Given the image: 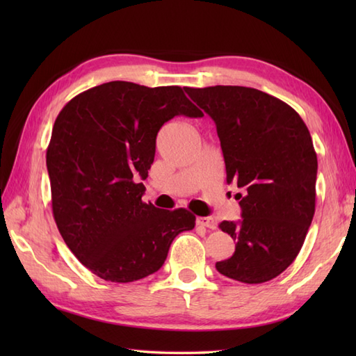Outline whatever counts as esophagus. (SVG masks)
<instances>
[{
  "label": "esophagus",
  "instance_id": "1",
  "mask_svg": "<svg viewBox=\"0 0 356 356\" xmlns=\"http://www.w3.org/2000/svg\"><path fill=\"white\" fill-rule=\"evenodd\" d=\"M197 225L205 226L208 229H216V222L211 217H197Z\"/></svg>",
  "mask_w": 356,
  "mask_h": 356
}]
</instances>
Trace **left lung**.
<instances>
[{
  "label": "left lung",
  "instance_id": "8db88e82",
  "mask_svg": "<svg viewBox=\"0 0 356 356\" xmlns=\"http://www.w3.org/2000/svg\"><path fill=\"white\" fill-rule=\"evenodd\" d=\"M184 88L216 122L226 182L245 190L236 195L241 220L218 225L236 251L216 269L241 283L269 282L298 255L314 218L318 162L311 133L292 107L257 88Z\"/></svg>",
  "mask_w": 356,
  "mask_h": 356
}]
</instances>
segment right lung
<instances>
[{"instance_id":"add662e5","label":"right lung","mask_w":356,"mask_h":356,"mask_svg":"<svg viewBox=\"0 0 356 356\" xmlns=\"http://www.w3.org/2000/svg\"><path fill=\"white\" fill-rule=\"evenodd\" d=\"M203 113L177 86L105 82L59 113L47 148L51 209L74 257L105 282L130 283L162 268L195 216L142 202L156 136L174 116Z\"/></svg>"}]
</instances>
